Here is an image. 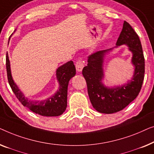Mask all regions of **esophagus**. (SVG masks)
<instances>
[{
	"instance_id": "34e87169",
	"label": "esophagus",
	"mask_w": 154,
	"mask_h": 154,
	"mask_svg": "<svg viewBox=\"0 0 154 154\" xmlns=\"http://www.w3.org/2000/svg\"><path fill=\"white\" fill-rule=\"evenodd\" d=\"M75 67H76V70L78 72H81L82 69L84 68V62L81 58L77 60L76 63H75Z\"/></svg>"
}]
</instances>
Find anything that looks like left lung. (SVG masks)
<instances>
[{"label":"left lung","instance_id":"left-lung-1","mask_svg":"<svg viewBox=\"0 0 154 154\" xmlns=\"http://www.w3.org/2000/svg\"><path fill=\"white\" fill-rule=\"evenodd\" d=\"M117 47L125 45L133 54L132 63L135 66L131 81L121 86L109 88L102 82L104 77L103 68L104 56L112 49L96 51L88 57V64L82 70L87 84L88 94L93 107L104 114L119 112L134 100L141 90L144 77V57L139 36L127 21L116 42Z\"/></svg>","mask_w":154,"mask_h":154}]
</instances>
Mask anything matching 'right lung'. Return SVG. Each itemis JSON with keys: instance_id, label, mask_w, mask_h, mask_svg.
Returning a JSON list of instances; mask_svg holds the SVG:
<instances>
[{"instance_id": "obj_1", "label": "right lung", "mask_w": 154, "mask_h": 154, "mask_svg": "<svg viewBox=\"0 0 154 154\" xmlns=\"http://www.w3.org/2000/svg\"><path fill=\"white\" fill-rule=\"evenodd\" d=\"M10 40V39H9ZM6 69L8 79L12 91L19 102L34 113L44 116H58L61 115L67 107L68 86L70 79L76 74V69L72 60L60 66L56 70V78L59 83V89L53 96L41 101H33L26 98L17 87L12 79L10 60L6 54Z\"/></svg>"}]
</instances>
